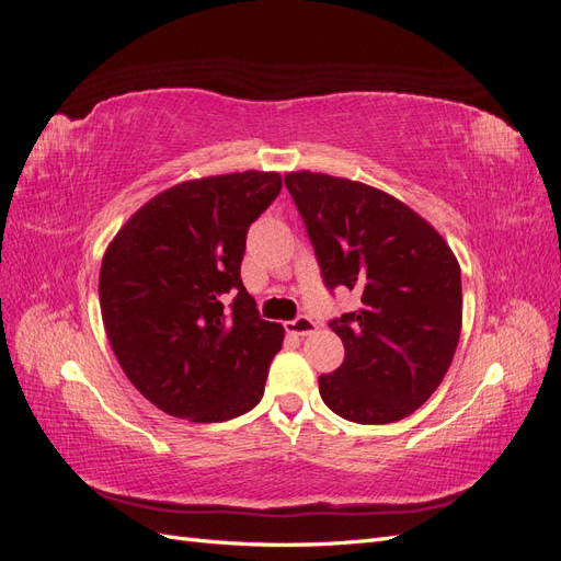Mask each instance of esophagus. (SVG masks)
<instances>
[{
  "instance_id": "34e87169",
  "label": "esophagus",
  "mask_w": 561,
  "mask_h": 561,
  "mask_svg": "<svg viewBox=\"0 0 561 561\" xmlns=\"http://www.w3.org/2000/svg\"><path fill=\"white\" fill-rule=\"evenodd\" d=\"M316 328L318 325L309 316H299V318H295L290 322H285L287 334H295V336H309V334L316 332Z\"/></svg>"
}]
</instances>
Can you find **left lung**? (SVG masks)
<instances>
[{
	"label": "left lung",
	"mask_w": 561,
	"mask_h": 561,
	"mask_svg": "<svg viewBox=\"0 0 561 561\" xmlns=\"http://www.w3.org/2000/svg\"><path fill=\"white\" fill-rule=\"evenodd\" d=\"M322 280L360 293L334 318L346 358L320 375V398L355 423H393L443 383L461 336V268L447 241L402 201L375 186L297 171L285 175Z\"/></svg>",
	"instance_id": "obj_1"
}]
</instances>
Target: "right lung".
Segmentation results:
<instances>
[{
    "label": "right lung",
    "instance_id": "1",
    "mask_svg": "<svg viewBox=\"0 0 561 561\" xmlns=\"http://www.w3.org/2000/svg\"><path fill=\"white\" fill-rule=\"evenodd\" d=\"M280 186L278 173L260 171L180 182L147 201L107 245L105 332L128 381L161 412L217 423L262 400L285 334L260 318L241 262L250 225Z\"/></svg>",
    "mask_w": 561,
    "mask_h": 561
}]
</instances>
